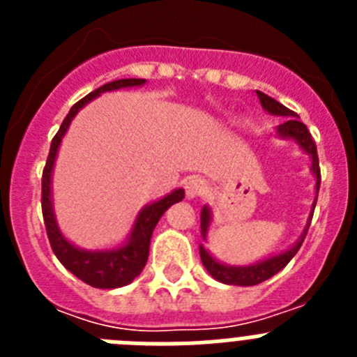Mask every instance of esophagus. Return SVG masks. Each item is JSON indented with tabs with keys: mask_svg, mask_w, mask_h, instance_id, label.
Instances as JSON below:
<instances>
[{
	"mask_svg": "<svg viewBox=\"0 0 357 357\" xmlns=\"http://www.w3.org/2000/svg\"><path fill=\"white\" fill-rule=\"evenodd\" d=\"M206 191H207V184L204 178L195 176V178H189V181L185 182V195H188V198L202 197Z\"/></svg>",
	"mask_w": 357,
	"mask_h": 357,
	"instance_id": "34e87169",
	"label": "esophagus"
}]
</instances>
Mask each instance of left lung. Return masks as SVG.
<instances>
[{
  "label": "left lung",
  "instance_id": "left-lung-1",
  "mask_svg": "<svg viewBox=\"0 0 357 357\" xmlns=\"http://www.w3.org/2000/svg\"><path fill=\"white\" fill-rule=\"evenodd\" d=\"M257 93V98H259L261 105H263L264 110H268L270 114H277V116H288L282 125L277 127V132H279L280 137H286V139H295L298 143V146L311 155V169H313L314 176H317V193L318 189H320V164H318V153H317V144H314L313 137L309 134L307 127H305L304 123L301 119L296 118V114L293 110H289L288 107H284L282 103H279L277 100L270 98L268 94L261 93V91H255ZM317 206V200L313 202V207ZM311 218H313V211H311V216H309L307 227L304 229V234L298 238V241L293 245L289 250L282 252L279 255H273L270 259L259 261V263L252 264V266H225V264L218 263L214 259L213 255L206 250V247H202L200 245V257L202 263L206 266L207 272L214 277L216 280L223 282V284H234V286H255L261 284L263 280L270 279L275 273H279L289 261L293 259V255L298 252V248L302 247V243H304L305 234H307L309 223H311ZM209 222H211V211L209 207H204L202 209V236L204 239L207 238V229H209Z\"/></svg>",
  "mask_w": 357,
  "mask_h": 357
}]
</instances>
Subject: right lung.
Wrapping results in <instances>:
<instances>
[{"mask_svg": "<svg viewBox=\"0 0 357 357\" xmlns=\"http://www.w3.org/2000/svg\"><path fill=\"white\" fill-rule=\"evenodd\" d=\"M144 78H121V80L109 82V84L98 87L96 91L89 93L85 98H82L80 102H77L71 107L69 114L66 116L62 121L61 128L55 134L50 146L48 160L44 166L43 172V195H40V204H43V218L44 225H46V234H48L50 245L53 248V254L56 255V259L61 261L73 275H77L78 279L84 280L85 284L93 286V288L100 289H112L121 288V286L130 284L135 277L143 272L144 264L148 261V250H150V239L151 232L155 229L157 222L160 220L166 209L176 202H181L184 198V189H175L168 197L160 198L159 202H153L151 206H146L135 220L134 227H132L130 238L125 245L114 250H103V252H87L77 248L75 245L68 241L62 236L61 229L56 225L55 214H53L52 206V172L53 164H55L56 150L61 146V141L64 137L66 130H68L69 123L75 118L78 110L89 103L93 98L100 96L105 91H116L125 89V87H135V85H143Z\"/></svg>", "mask_w": 357, "mask_h": 357, "instance_id": "1", "label": "right lung"}]
</instances>
